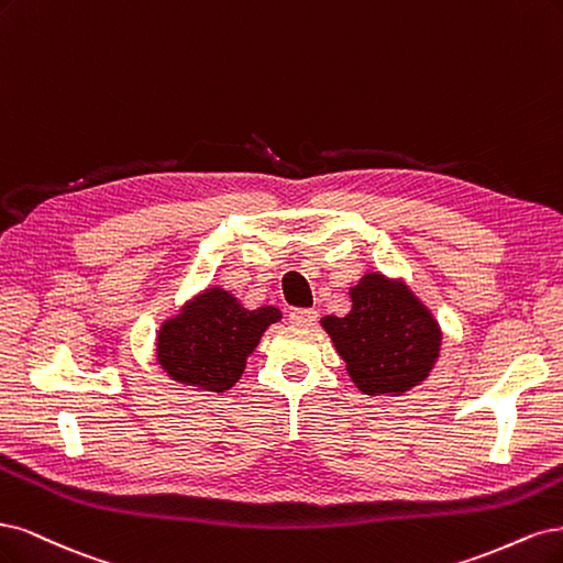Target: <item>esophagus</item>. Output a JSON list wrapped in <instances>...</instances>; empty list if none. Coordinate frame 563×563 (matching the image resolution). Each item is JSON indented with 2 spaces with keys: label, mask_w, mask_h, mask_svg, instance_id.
<instances>
[{
  "label": "esophagus",
  "mask_w": 563,
  "mask_h": 563,
  "mask_svg": "<svg viewBox=\"0 0 563 563\" xmlns=\"http://www.w3.org/2000/svg\"><path fill=\"white\" fill-rule=\"evenodd\" d=\"M318 318L316 308H295V311H289V322L299 324V328H308V324H313Z\"/></svg>",
  "instance_id": "1"
}]
</instances>
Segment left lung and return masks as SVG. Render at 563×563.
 Instances as JSON below:
<instances>
[{
	"label": "left lung",
	"instance_id": "8db88e82",
	"mask_svg": "<svg viewBox=\"0 0 563 563\" xmlns=\"http://www.w3.org/2000/svg\"><path fill=\"white\" fill-rule=\"evenodd\" d=\"M349 316L322 318L349 376L365 395H400L419 386L440 357L438 320L405 283L365 274L351 287Z\"/></svg>",
	"mask_w": 563,
	"mask_h": 563
}]
</instances>
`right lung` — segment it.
Returning a JSON list of instances; mask_svg holds the SVG:
<instances>
[{"label":"right lung","mask_w":563,"mask_h":563,"mask_svg":"<svg viewBox=\"0 0 563 563\" xmlns=\"http://www.w3.org/2000/svg\"><path fill=\"white\" fill-rule=\"evenodd\" d=\"M276 306L245 308L222 287H208L183 313L163 322L156 360L177 384L224 393L245 369L268 324L280 320Z\"/></svg>","instance_id":"add662e5"}]
</instances>
